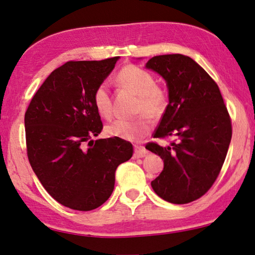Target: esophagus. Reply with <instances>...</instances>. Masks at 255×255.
<instances>
[{
    "instance_id": "34e87169",
    "label": "esophagus",
    "mask_w": 255,
    "mask_h": 255,
    "mask_svg": "<svg viewBox=\"0 0 255 255\" xmlns=\"http://www.w3.org/2000/svg\"><path fill=\"white\" fill-rule=\"evenodd\" d=\"M147 154H148L147 149H146L144 146L135 145V157H144Z\"/></svg>"
}]
</instances>
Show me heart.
Returning <instances> with one entry per match:
<instances>
[{
	"mask_svg": "<svg viewBox=\"0 0 255 255\" xmlns=\"http://www.w3.org/2000/svg\"><path fill=\"white\" fill-rule=\"evenodd\" d=\"M117 83L138 97L137 114H147L158 118L169 106L166 91L156 85L154 76L149 72L135 65H126L116 76ZM93 105L103 118L112 117V100L106 83L99 84L93 92ZM152 122L147 116H140L132 120H116L108 125L106 131L109 136L122 138L124 140H139L152 130Z\"/></svg>",
	"mask_w": 255,
	"mask_h": 255,
	"instance_id": "b5f03b06",
	"label": "heart"
}]
</instances>
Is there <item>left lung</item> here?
Returning a JSON list of instances; mask_svg holds the SVG:
<instances>
[{
    "label": "left lung",
    "mask_w": 255,
    "mask_h": 255,
    "mask_svg": "<svg viewBox=\"0 0 255 255\" xmlns=\"http://www.w3.org/2000/svg\"><path fill=\"white\" fill-rule=\"evenodd\" d=\"M146 68L158 73L169 89V106L154 137H175L166 147L146 145L164 162L150 184L165 201L189 204L208 191L222 170L232 139L231 117L218 85L192 58L154 56Z\"/></svg>",
    "instance_id": "obj_1"
}]
</instances>
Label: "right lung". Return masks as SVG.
Masks as SVG:
<instances>
[{"instance_id":"right-lung-1","label":"right lung","mask_w":255,"mask_h":255,"mask_svg":"<svg viewBox=\"0 0 255 255\" xmlns=\"http://www.w3.org/2000/svg\"><path fill=\"white\" fill-rule=\"evenodd\" d=\"M118 59L65 63L51 72L25 111L30 165L46 191L71 209L89 211L105 204L116 170L132 156V145L122 138L92 139L103 128L93 92Z\"/></svg>"}]
</instances>
